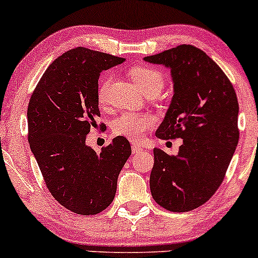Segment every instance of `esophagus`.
<instances>
[{"label": "esophagus", "mask_w": 258, "mask_h": 258, "mask_svg": "<svg viewBox=\"0 0 258 258\" xmlns=\"http://www.w3.org/2000/svg\"><path fill=\"white\" fill-rule=\"evenodd\" d=\"M141 150H142L141 147L137 146L136 143H132V153L133 154H138L139 152H141Z\"/></svg>", "instance_id": "34e87169"}]
</instances>
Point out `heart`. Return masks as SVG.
<instances>
[{
    "label": "heart",
    "mask_w": 258,
    "mask_h": 258,
    "mask_svg": "<svg viewBox=\"0 0 258 258\" xmlns=\"http://www.w3.org/2000/svg\"><path fill=\"white\" fill-rule=\"evenodd\" d=\"M130 78L135 82L138 90L147 96H158L165 86V79L160 70L148 65H138L128 72ZM111 78H105L98 86V102L100 105L108 104L109 87ZM156 120L150 114H135V112H123L112 122V132L116 136L125 137L130 141L139 142L144 135L155 125Z\"/></svg>",
    "instance_id": "obj_1"
}]
</instances>
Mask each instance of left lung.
Returning a JSON list of instances; mask_svg holds the SVG:
<instances>
[{
    "instance_id": "left-lung-1",
    "label": "left lung",
    "mask_w": 258,
    "mask_h": 258,
    "mask_svg": "<svg viewBox=\"0 0 258 258\" xmlns=\"http://www.w3.org/2000/svg\"><path fill=\"white\" fill-rule=\"evenodd\" d=\"M144 60L168 67L173 80L172 102L156 137L183 139L177 155L154 149L150 191L168 211H191L216 193L238 146L236 93L223 70L191 44Z\"/></svg>"
}]
</instances>
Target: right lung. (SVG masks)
<instances>
[{
	"label": "right lung",
	"instance_id": "add662e5",
	"mask_svg": "<svg viewBox=\"0 0 258 258\" xmlns=\"http://www.w3.org/2000/svg\"><path fill=\"white\" fill-rule=\"evenodd\" d=\"M123 61L85 47L70 49L47 68L29 102L28 139L44 183L61 206L78 215H97L110 205L131 155L121 136L99 154L86 144L100 116V73Z\"/></svg>",
	"mask_w": 258,
	"mask_h": 258
}]
</instances>
